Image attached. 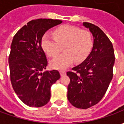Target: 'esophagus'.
<instances>
[{"instance_id": "esophagus-1", "label": "esophagus", "mask_w": 124, "mask_h": 124, "mask_svg": "<svg viewBox=\"0 0 124 124\" xmlns=\"http://www.w3.org/2000/svg\"><path fill=\"white\" fill-rule=\"evenodd\" d=\"M60 74L61 76H63L66 74V72L65 71H60Z\"/></svg>"}]
</instances>
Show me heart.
Returning a JSON list of instances; mask_svg holds the SVG:
<instances>
[{
	"mask_svg": "<svg viewBox=\"0 0 124 124\" xmlns=\"http://www.w3.org/2000/svg\"><path fill=\"white\" fill-rule=\"evenodd\" d=\"M41 46L48 56H56L63 46L64 53L50 61V66L56 70H64L72 64L84 61L90 53L93 38L90 32L74 26L64 25L56 29L53 36L46 33L41 40Z\"/></svg>",
	"mask_w": 124,
	"mask_h": 124,
	"instance_id": "1",
	"label": "heart"
}]
</instances>
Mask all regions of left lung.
<instances>
[{"label": "left lung", "instance_id": "8db88e82", "mask_svg": "<svg viewBox=\"0 0 124 124\" xmlns=\"http://www.w3.org/2000/svg\"><path fill=\"white\" fill-rule=\"evenodd\" d=\"M83 26L93 36V47L83 62L67 72L70 79L67 97L74 107L87 109L98 104L106 92L113 77L115 56L111 41L98 26L89 23Z\"/></svg>", "mask_w": 124, "mask_h": 124}]
</instances>
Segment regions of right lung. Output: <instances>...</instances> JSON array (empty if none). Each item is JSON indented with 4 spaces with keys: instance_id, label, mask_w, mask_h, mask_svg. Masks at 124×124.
I'll list each match as a JSON object with an SVG mask.
<instances>
[{
    "instance_id": "right-lung-1",
    "label": "right lung",
    "mask_w": 124,
    "mask_h": 124,
    "mask_svg": "<svg viewBox=\"0 0 124 124\" xmlns=\"http://www.w3.org/2000/svg\"><path fill=\"white\" fill-rule=\"evenodd\" d=\"M62 23L47 18L31 20L13 38L8 58L10 81L18 97L28 106L46 105L52 85L60 78L57 70L42 72L48 62L41 40L46 31Z\"/></svg>"
}]
</instances>
